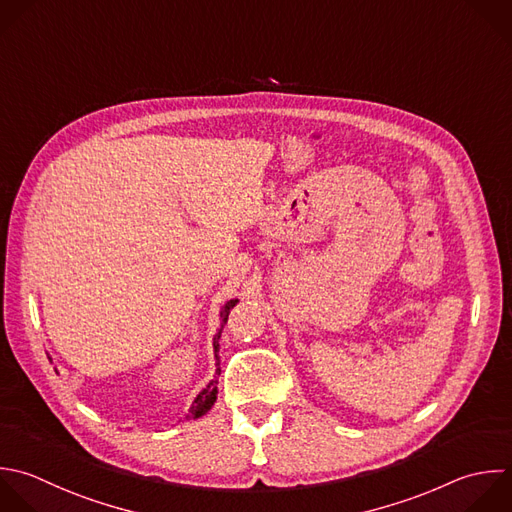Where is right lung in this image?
<instances>
[{
	"instance_id": "right-lung-1",
	"label": "right lung",
	"mask_w": 512,
	"mask_h": 512,
	"mask_svg": "<svg viewBox=\"0 0 512 512\" xmlns=\"http://www.w3.org/2000/svg\"><path fill=\"white\" fill-rule=\"evenodd\" d=\"M236 302L238 300H228L224 306H222V310H220V318H222V328H224V324H226V320H228V314H230V310L236 306ZM222 328H220V332L214 336V354H216V360H218V348H220V344H218V338H220V334H222ZM220 362H216V366H218ZM216 374H220V368H216ZM218 378L214 376V380H210L208 382V386L194 398V402H192V408H190V418H198V416H202V414H206L212 406H214V402H216V394H218Z\"/></svg>"
}]
</instances>
